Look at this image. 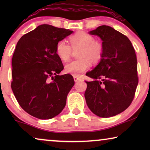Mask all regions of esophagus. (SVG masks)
<instances>
[{"label": "esophagus", "mask_w": 150, "mask_h": 150, "mask_svg": "<svg viewBox=\"0 0 150 150\" xmlns=\"http://www.w3.org/2000/svg\"><path fill=\"white\" fill-rule=\"evenodd\" d=\"M74 81L76 82H76H79V81H81V78H79L78 76H74Z\"/></svg>", "instance_id": "34e87169"}]
</instances>
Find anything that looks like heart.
Masks as SVG:
<instances>
[{"instance_id": "heart-1", "label": "heart", "mask_w": 150, "mask_h": 150, "mask_svg": "<svg viewBox=\"0 0 150 150\" xmlns=\"http://www.w3.org/2000/svg\"><path fill=\"white\" fill-rule=\"evenodd\" d=\"M70 45L65 40L57 44L56 53L61 61L67 62L70 59L73 49L81 48L79 52V59L67 63L65 71L74 76H79L89 68L91 63L97 64L101 61L104 54V46L100 41L95 40L92 35L81 31L69 38Z\"/></svg>"}]
</instances>
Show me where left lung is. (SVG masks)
I'll list each match as a JSON object with an SVG mask.
<instances>
[{
	"instance_id": "left-lung-1",
	"label": "left lung",
	"mask_w": 150,
	"mask_h": 150,
	"mask_svg": "<svg viewBox=\"0 0 150 150\" xmlns=\"http://www.w3.org/2000/svg\"><path fill=\"white\" fill-rule=\"evenodd\" d=\"M89 33L101 38L104 54L86 74L94 79L85 81L86 102L96 115L110 117L126 110L134 99L139 83L136 53L129 39L110 26H100Z\"/></svg>"
}]
</instances>
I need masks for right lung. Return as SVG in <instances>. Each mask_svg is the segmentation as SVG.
<instances>
[{"label":"right lung","mask_w":150,"mask_h":150,"mask_svg":"<svg viewBox=\"0 0 150 150\" xmlns=\"http://www.w3.org/2000/svg\"><path fill=\"white\" fill-rule=\"evenodd\" d=\"M72 33L42 24L17 43L11 61V87L22 109L35 117L53 118L66 104L74 81L68 74L58 75L64 67L56 53V46Z\"/></svg>","instance_id":"obj_1"}]
</instances>
